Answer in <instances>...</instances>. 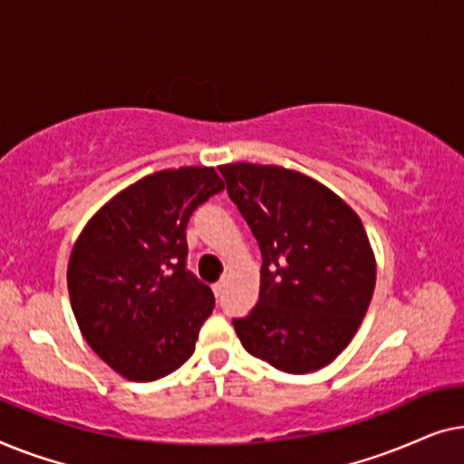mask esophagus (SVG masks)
Instances as JSON below:
<instances>
[{"label":"esophagus","instance_id":"esophagus-1","mask_svg":"<svg viewBox=\"0 0 464 464\" xmlns=\"http://www.w3.org/2000/svg\"><path fill=\"white\" fill-rule=\"evenodd\" d=\"M224 287H226V278H219V281L213 285V294L215 295H221V291H224Z\"/></svg>","mask_w":464,"mask_h":464}]
</instances>
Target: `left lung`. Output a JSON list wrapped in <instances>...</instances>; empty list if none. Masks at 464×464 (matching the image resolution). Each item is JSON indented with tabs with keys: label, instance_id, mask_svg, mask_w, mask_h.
I'll list each match as a JSON object with an SVG mask.
<instances>
[{
	"label": "left lung",
	"instance_id": "left-lung-1",
	"mask_svg": "<svg viewBox=\"0 0 464 464\" xmlns=\"http://www.w3.org/2000/svg\"><path fill=\"white\" fill-rule=\"evenodd\" d=\"M262 251L259 300L234 329L287 373L332 363L370 308L376 257L359 215L313 177L275 164L219 167Z\"/></svg>",
	"mask_w": 464,
	"mask_h": 464
}]
</instances>
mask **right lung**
Returning <instances> with one entry per match:
<instances>
[{
    "label": "right lung",
    "instance_id": "right-lung-1",
    "mask_svg": "<svg viewBox=\"0 0 464 464\" xmlns=\"http://www.w3.org/2000/svg\"><path fill=\"white\" fill-rule=\"evenodd\" d=\"M221 189L213 167L158 170L105 202L75 240L67 266L75 321L122 378L151 382L192 357L215 297L186 270V227Z\"/></svg>",
    "mask_w": 464,
    "mask_h": 464
}]
</instances>
